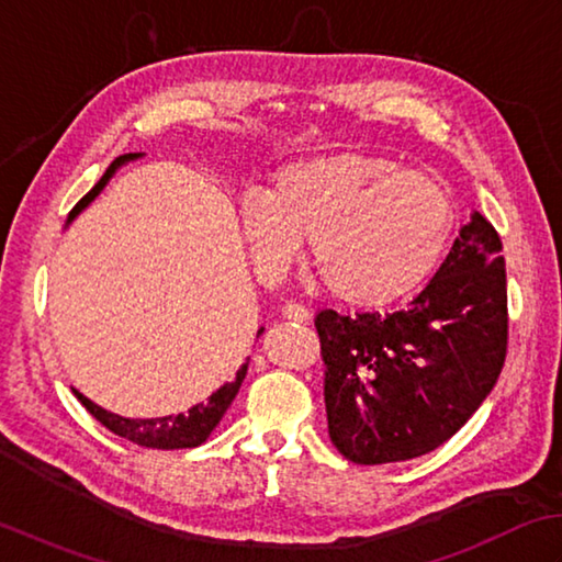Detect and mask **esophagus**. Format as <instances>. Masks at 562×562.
Segmentation results:
<instances>
[{
	"label": "esophagus",
	"mask_w": 562,
	"mask_h": 562,
	"mask_svg": "<svg viewBox=\"0 0 562 562\" xmlns=\"http://www.w3.org/2000/svg\"><path fill=\"white\" fill-rule=\"evenodd\" d=\"M281 313H283V317L285 319H291V323H305L307 317H311V311H307V305H303V303H285L283 307H281Z\"/></svg>",
	"instance_id": "esophagus-1"
}]
</instances>
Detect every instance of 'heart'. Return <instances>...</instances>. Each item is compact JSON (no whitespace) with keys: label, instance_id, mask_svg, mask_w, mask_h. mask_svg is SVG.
I'll return each mask as SVG.
<instances>
[{"label":"heart","instance_id":"heart-1","mask_svg":"<svg viewBox=\"0 0 562 562\" xmlns=\"http://www.w3.org/2000/svg\"><path fill=\"white\" fill-rule=\"evenodd\" d=\"M251 261L281 279L303 239L319 281L349 303H391L417 291L458 225L451 191L425 171L375 155H331L279 169L267 193L239 203Z\"/></svg>","mask_w":562,"mask_h":562}]
</instances>
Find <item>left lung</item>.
Segmentation results:
<instances>
[{
  "instance_id": "1",
  "label": "left lung",
  "mask_w": 562,
  "mask_h": 562,
  "mask_svg": "<svg viewBox=\"0 0 562 562\" xmlns=\"http://www.w3.org/2000/svg\"><path fill=\"white\" fill-rule=\"evenodd\" d=\"M499 251L497 231L475 213L403 311L317 313L329 439L347 461L381 465L425 456L483 405L509 339Z\"/></svg>"
}]
</instances>
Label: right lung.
Here are the masks:
<instances>
[{
    "label": "right lung",
    "mask_w": 562,
    "mask_h": 562,
    "mask_svg": "<svg viewBox=\"0 0 562 562\" xmlns=\"http://www.w3.org/2000/svg\"><path fill=\"white\" fill-rule=\"evenodd\" d=\"M133 157H137V155L131 153V155H121L113 159L109 169L104 171V177H101L94 184V189H91L87 196L79 199V203L70 211V221L85 209V205L94 201L97 193L106 187V181L111 179L113 171H116V167L128 162V159H133ZM261 335H265V327L257 331V339ZM247 366H249V361L239 366L235 381L225 383L223 387H217V391L211 397H205L203 403L193 405L187 412H181V415H167V417H157V419H125V417L113 415V412L101 409L99 405L91 403V400H87L82 393L75 391V395L79 403L87 407L89 415L97 422H101V425H104L109 431L119 434V437L128 439L137 446H145V449H165V451L193 449V446H201L205 439H209L211 431L217 427V422L223 419L227 407H231V403L239 391V385H243V381H245Z\"/></svg>",
    "instance_id": "add662e5"
}]
</instances>
